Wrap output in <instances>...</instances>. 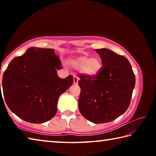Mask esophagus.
<instances>
[{
    "instance_id": "obj_1",
    "label": "esophagus",
    "mask_w": 156,
    "mask_h": 156,
    "mask_svg": "<svg viewBox=\"0 0 156 156\" xmlns=\"http://www.w3.org/2000/svg\"><path fill=\"white\" fill-rule=\"evenodd\" d=\"M78 78L76 76H73V84H78Z\"/></svg>"
}]
</instances>
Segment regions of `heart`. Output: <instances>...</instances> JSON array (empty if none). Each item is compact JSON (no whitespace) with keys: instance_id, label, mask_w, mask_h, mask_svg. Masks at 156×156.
Listing matches in <instances>:
<instances>
[{"instance_id":"heart-1","label":"heart","mask_w":156,"mask_h":156,"mask_svg":"<svg viewBox=\"0 0 156 156\" xmlns=\"http://www.w3.org/2000/svg\"><path fill=\"white\" fill-rule=\"evenodd\" d=\"M70 63L78 69H82L84 75L90 78L99 75L102 69V62L98 57L91 58L87 55H83L70 60Z\"/></svg>"}]
</instances>
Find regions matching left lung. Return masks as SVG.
Listing matches in <instances>:
<instances>
[{"instance_id":"obj_1","label":"left lung","mask_w":156,"mask_h":156,"mask_svg":"<svg viewBox=\"0 0 156 156\" xmlns=\"http://www.w3.org/2000/svg\"><path fill=\"white\" fill-rule=\"evenodd\" d=\"M95 51L102 60V69L93 78L78 75V108L86 119L100 124L116 119L128 109L136 77L125 56L105 48Z\"/></svg>"}]
</instances>
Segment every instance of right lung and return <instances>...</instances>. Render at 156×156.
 Returning a JSON list of instances; mask_svg holds the SVG:
<instances>
[{"mask_svg":"<svg viewBox=\"0 0 156 156\" xmlns=\"http://www.w3.org/2000/svg\"><path fill=\"white\" fill-rule=\"evenodd\" d=\"M60 69L61 62L53 49L30 47L23 56L15 57L2 81L9 109L28 122L39 124L51 119L60 96L73 82L71 75L59 78L57 70Z\"/></svg>","mask_w":156,"mask_h":156,"instance_id":"add662e5","label":"right lung"}]
</instances>
